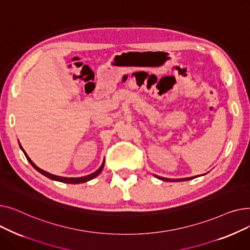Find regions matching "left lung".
Masks as SVG:
<instances>
[{"mask_svg": "<svg viewBox=\"0 0 250 250\" xmlns=\"http://www.w3.org/2000/svg\"><path fill=\"white\" fill-rule=\"evenodd\" d=\"M205 175V174H203ZM155 177H157L158 179H161L163 181H171V182H177V181H187V180H191V179H194L196 177H199L198 175L196 176H191V177H187V178H178V179H171V178H165V177H161V176H158V175H154Z\"/></svg>", "mask_w": 250, "mask_h": 250, "instance_id": "8db88e82", "label": "left lung"}]
</instances>
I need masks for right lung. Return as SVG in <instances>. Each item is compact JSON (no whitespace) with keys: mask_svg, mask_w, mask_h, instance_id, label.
I'll return each mask as SVG.
<instances>
[{"mask_svg":"<svg viewBox=\"0 0 250 250\" xmlns=\"http://www.w3.org/2000/svg\"><path fill=\"white\" fill-rule=\"evenodd\" d=\"M18 143H19V142H18ZM19 146H20L21 150L23 151V153H24V155H25V157H26V159L28 160V162L33 166V168H34L35 170H37V171H38L39 173H42V175L46 176L47 178H49V179H51V180H56V181L63 182V183H72V185L74 183V185H77V183H83V182H87V181H89V180H91V179H93V178H95L96 176H98V175L101 173L102 169H103V167H104V163H105V161L103 160L101 166L96 170V171L93 172V173L89 174V175L81 176V177H62V176H58V175H54V174H51V173H48V172L44 171V170H42V169H41L39 167H37V166L31 161V159L29 158L28 155L26 154V152H25L24 149L22 148L20 143H19Z\"/></svg>","mask_w":250,"mask_h":250,"instance_id":"1","label":"right lung"}]
</instances>
